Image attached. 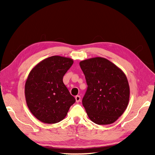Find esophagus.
<instances>
[{
	"mask_svg": "<svg viewBox=\"0 0 155 155\" xmlns=\"http://www.w3.org/2000/svg\"><path fill=\"white\" fill-rule=\"evenodd\" d=\"M75 99H76V102H77V103H79V102L81 101V96H77L75 97Z\"/></svg>",
	"mask_w": 155,
	"mask_h": 155,
	"instance_id": "obj_1",
	"label": "esophagus"
}]
</instances>
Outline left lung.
Instances as JSON below:
<instances>
[{
  "instance_id": "1",
  "label": "left lung",
  "mask_w": 155,
  "mask_h": 155,
  "mask_svg": "<svg viewBox=\"0 0 155 155\" xmlns=\"http://www.w3.org/2000/svg\"><path fill=\"white\" fill-rule=\"evenodd\" d=\"M79 64L87 84L82 103L89 118L100 125L115 122L129 101L130 88L125 74L103 57L83 60Z\"/></svg>"
}]
</instances>
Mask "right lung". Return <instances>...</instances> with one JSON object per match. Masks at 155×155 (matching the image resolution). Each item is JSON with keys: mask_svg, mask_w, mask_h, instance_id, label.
<instances>
[{"mask_svg": "<svg viewBox=\"0 0 155 155\" xmlns=\"http://www.w3.org/2000/svg\"><path fill=\"white\" fill-rule=\"evenodd\" d=\"M68 57L52 56L34 67L25 83V94L30 111L46 124H55L66 116L76 100L63 82L73 64Z\"/></svg>", "mask_w": 155, "mask_h": 155, "instance_id": "1", "label": "right lung"}]
</instances>
